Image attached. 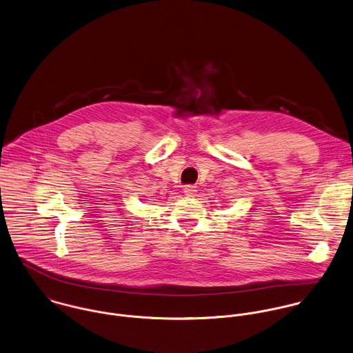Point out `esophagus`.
<instances>
[{
	"instance_id": "esophagus-1",
	"label": "esophagus",
	"mask_w": 353,
	"mask_h": 353,
	"mask_svg": "<svg viewBox=\"0 0 353 353\" xmlns=\"http://www.w3.org/2000/svg\"><path fill=\"white\" fill-rule=\"evenodd\" d=\"M196 191H198V190H196V187H195V185H191V184H190V185H185V187H184V194H185V195H188V196L195 195V194H196Z\"/></svg>"
}]
</instances>
